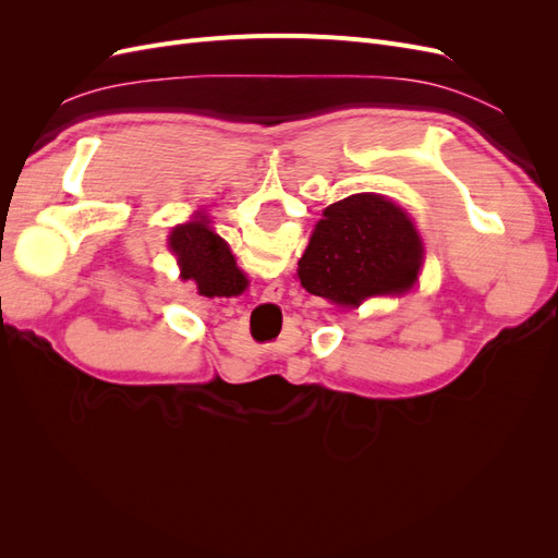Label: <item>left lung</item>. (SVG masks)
Segmentation results:
<instances>
[{
  "label": "left lung",
  "mask_w": 558,
  "mask_h": 558,
  "mask_svg": "<svg viewBox=\"0 0 558 558\" xmlns=\"http://www.w3.org/2000/svg\"><path fill=\"white\" fill-rule=\"evenodd\" d=\"M421 253L408 214L381 195L359 193L324 211L298 263V277L312 295L359 307L365 298L410 289Z\"/></svg>",
  "instance_id": "left-lung-1"
}]
</instances>
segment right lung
I'll return each instance as SVG.
<instances>
[{
    "mask_svg": "<svg viewBox=\"0 0 558 558\" xmlns=\"http://www.w3.org/2000/svg\"><path fill=\"white\" fill-rule=\"evenodd\" d=\"M170 246L179 256L181 277L195 279L202 295H234L244 289L246 279L228 244L209 226L202 221L177 226Z\"/></svg>",
    "mask_w": 558,
    "mask_h": 558,
    "instance_id": "obj_1",
    "label": "right lung"
}]
</instances>
